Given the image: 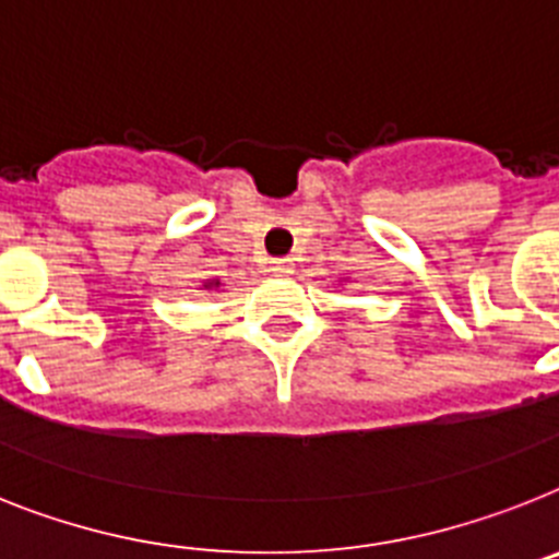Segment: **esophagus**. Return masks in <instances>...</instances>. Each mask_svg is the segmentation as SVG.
Listing matches in <instances>:
<instances>
[{
    "instance_id": "34e87169",
    "label": "esophagus",
    "mask_w": 559,
    "mask_h": 559,
    "mask_svg": "<svg viewBox=\"0 0 559 559\" xmlns=\"http://www.w3.org/2000/svg\"><path fill=\"white\" fill-rule=\"evenodd\" d=\"M270 272H278V275H284V272H293V261H289V258H272Z\"/></svg>"
}]
</instances>
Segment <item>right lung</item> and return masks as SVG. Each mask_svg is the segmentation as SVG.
<instances>
[{"mask_svg":"<svg viewBox=\"0 0 559 559\" xmlns=\"http://www.w3.org/2000/svg\"><path fill=\"white\" fill-rule=\"evenodd\" d=\"M215 287H222V281L218 278H207L204 284H201V289H215Z\"/></svg>","mask_w":559,"mask_h":559,"instance_id":"right-lung-1","label":"right lung"}]
</instances>
